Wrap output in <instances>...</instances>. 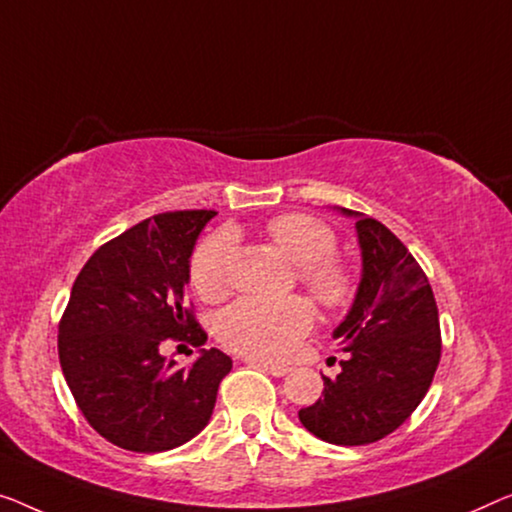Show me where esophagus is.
Listing matches in <instances>:
<instances>
[{
	"label": "esophagus",
	"mask_w": 512,
	"mask_h": 512,
	"mask_svg": "<svg viewBox=\"0 0 512 512\" xmlns=\"http://www.w3.org/2000/svg\"><path fill=\"white\" fill-rule=\"evenodd\" d=\"M248 363L259 365V368L266 370L273 377H285V375H289V372H292L289 365H280V363H271V361H255V358H248Z\"/></svg>",
	"instance_id": "esophagus-1"
}]
</instances>
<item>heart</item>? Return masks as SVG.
Listing matches in <instances>:
<instances>
[{
  "label": "heart",
  "instance_id": "b5f03b06",
  "mask_svg": "<svg viewBox=\"0 0 512 512\" xmlns=\"http://www.w3.org/2000/svg\"><path fill=\"white\" fill-rule=\"evenodd\" d=\"M266 234L296 262V278L322 308L338 310L354 299L356 276L345 259L333 255L338 236L331 225L308 213H285L266 223ZM236 248L239 241L230 227H220L197 243L188 262V276L202 299L218 301L227 294ZM310 329L312 310L301 296H243L216 319V333L225 347L266 361L292 354Z\"/></svg>",
  "mask_w": 512,
  "mask_h": 512
}]
</instances>
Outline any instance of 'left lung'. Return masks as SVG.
Listing matches in <instances>:
<instances>
[{"label":"left lung","instance_id":"obj_1","mask_svg":"<svg viewBox=\"0 0 512 512\" xmlns=\"http://www.w3.org/2000/svg\"><path fill=\"white\" fill-rule=\"evenodd\" d=\"M356 216L363 280L354 308L335 329L347 352L342 372L299 418L335 446H365L388 437L425 398L441 358L439 310L430 280L384 223Z\"/></svg>","mask_w":512,"mask_h":512}]
</instances>
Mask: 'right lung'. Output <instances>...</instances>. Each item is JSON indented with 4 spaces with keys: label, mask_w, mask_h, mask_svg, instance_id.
I'll return each mask as SVG.
<instances>
[{
    "label": "right lung",
    "mask_w": 512,
    "mask_h": 512,
    "mask_svg": "<svg viewBox=\"0 0 512 512\" xmlns=\"http://www.w3.org/2000/svg\"><path fill=\"white\" fill-rule=\"evenodd\" d=\"M209 209L165 211L103 243L82 266L59 319V363L87 423L110 444L160 453L209 423L232 370L220 349L179 368L167 340L202 347L207 331L183 296L197 234Z\"/></svg>",
    "instance_id": "right-lung-1"
}]
</instances>
